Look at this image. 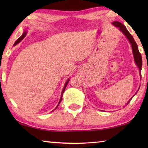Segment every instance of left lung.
<instances>
[{
    "instance_id": "obj_1",
    "label": "left lung",
    "mask_w": 148,
    "mask_h": 148,
    "mask_svg": "<svg viewBox=\"0 0 148 148\" xmlns=\"http://www.w3.org/2000/svg\"><path fill=\"white\" fill-rule=\"evenodd\" d=\"M112 25H114L116 27H119L120 31H121L125 35V36L127 37V38L129 40V42L131 43L132 49V53H133V56H134V61H135V63L136 64V65L139 69L140 79H141V70H142V59L141 54H140L138 48V46L136 43V42L134 41L133 37H132V35L130 34V32L128 31V30L126 29V27H125L124 25H123L122 23H121L119 21H114L113 23H112ZM140 89V87L138 88V89ZM132 99V97L131 99H130V101L127 102V104H128L129 103Z\"/></svg>"
}]
</instances>
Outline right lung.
Segmentation results:
<instances>
[{
	"label": "right lung",
	"instance_id": "1",
	"mask_svg": "<svg viewBox=\"0 0 148 148\" xmlns=\"http://www.w3.org/2000/svg\"><path fill=\"white\" fill-rule=\"evenodd\" d=\"M26 34H27V32L26 31H25L23 33V34H22V36H21V37H19V38L17 40V41L15 42L14 43V46H16V45H17V44L19 43V42H21L22 40H23L25 37V36H26ZM69 79H68V80H67V82H66V84H65V85H64V87H63V89H62V92H61V95H62V94H63V92H64V90H65V88H66V86H67V84H68V83H69ZM61 100H62V96H61V99H60V101H59V104H58V105H57V106L56 107V108L57 107H58V106H59V103L60 102H61Z\"/></svg>",
	"mask_w": 148,
	"mask_h": 148
}]
</instances>
